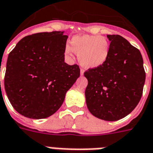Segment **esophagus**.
<instances>
[{"instance_id":"esophagus-1","label":"esophagus","mask_w":153,"mask_h":153,"mask_svg":"<svg viewBox=\"0 0 153 153\" xmlns=\"http://www.w3.org/2000/svg\"><path fill=\"white\" fill-rule=\"evenodd\" d=\"M84 72H85L84 69L81 68V70H80V74H81V75H83V74H84Z\"/></svg>"}]
</instances>
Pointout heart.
Wrapping results in <instances>:
<instances>
[{"label": "heart", "mask_w": 153, "mask_h": 153, "mask_svg": "<svg viewBox=\"0 0 153 153\" xmlns=\"http://www.w3.org/2000/svg\"><path fill=\"white\" fill-rule=\"evenodd\" d=\"M65 52L70 57L77 53L79 62L85 68H97L108 60L110 43L102 36H77L71 40V47H65Z\"/></svg>", "instance_id": "b5f03b06"}]
</instances>
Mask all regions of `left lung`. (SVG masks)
<instances>
[{"label":"left lung","instance_id":"1","mask_svg":"<svg viewBox=\"0 0 153 153\" xmlns=\"http://www.w3.org/2000/svg\"><path fill=\"white\" fill-rule=\"evenodd\" d=\"M110 53L104 65L84 73L88 79L85 100L89 112L101 120L115 121L134 110L146 81L143 59L138 49L119 35H107Z\"/></svg>","mask_w":153,"mask_h":153}]
</instances>
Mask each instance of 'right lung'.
Masks as SVG:
<instances>
[{"label":"right lung","instance_id":"add662e5","mask_svg":"<svg viewBox=\"0 0 153 153\" xmlns=\"http://www.w3.org/2000/svg\"><path fill=\"white\" fill-rule=\"evenodd\" d=\"M68 37L57 31L27 36L9 53L5 92L22 116L43 119L53 115L80 76L78 65L65 62Z\"/></svg>","mask_w":153,"mask_h":153}]
</instances>
